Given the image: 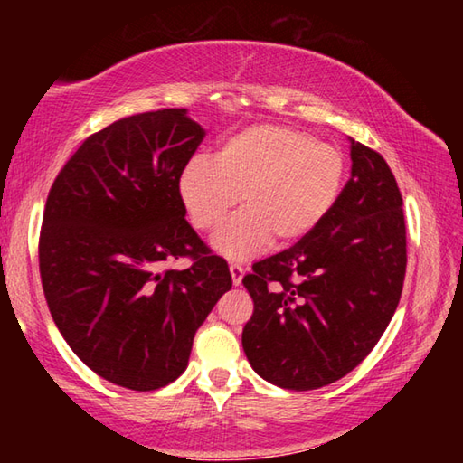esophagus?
Here are the masks:
<instances>
[{
	"label": "esophagus",
	"mask_w": 463,
	"mask_h": 463,
	"mask_svg": "<svg viewBox=\"0 0 463 463\" xmlns=\"http://www.w3.org/2000/svg\"><path fill=\"white\" fill-rule=\"evenodd\" d=\"M229 269H231L232 284H234V286H239L241 281H242V273H245V269H242V265H241V263H231V265H229Z\"/></svg>",
	"instance_id": "esophagus-1"
}]
</instances>
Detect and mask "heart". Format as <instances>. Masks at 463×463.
<instances>
[{
    "mask_svg": "<svg viewBox=\"0 0 463 463\" xmlns=\"http://www.w3.org/2000/svg\"><path fill=\"white\" fill-rule=\"evenodd\" d=\"M347 161L339 146L288 124H253L221 145L216 159L194 156L179 177V195L195 229L214 232V249L247 260L276 241L286 247L325 221L339 200Z\"/></svg>",
    "mask_w": 463,
    "mask_h": 463,
    "instance_id": "b5f03b06",
    "label": "heart"
}]
</instances>
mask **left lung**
<instances>
[{
    "instance_id": "1",
    "label": "left lung",
    "mask_w": 463,
    "mask_h": 463,
    "mask_svg": "<svg viewBox=\"0 0 463 463\" xmlns=\"http://www.w3.org/2000/svg\"><path fill=\"white\" fill-rule=\"evenodd\" d=\"M351 179L331 213L292 247L253 263L242 349L263 380L317 390L370 355L401 302L406 224L396 177L351 140Z\"/></svg>"
}]
</instances>
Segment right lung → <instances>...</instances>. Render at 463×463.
Wrapping results in <instances>:
<instances>
[{
  "label": "right lung",
  "instance_id": "right-lung-1",
  "mask_svg": "<svg viewBox=\"0 0 463 463\" xmlns=\"http://www.w3.org/2000/svg\"><path fill=\"white\" fill-rule=\"evenodd\" d=\"M203 130L185 108L116 120L71 155L46 198L38 265L54 325L116 386L148 392L187 367L232 278L185 221L179 177ZM187 256V270L160 263Z\"/></svg>",
  "mask_w": 463,
  "mask_h": 463
}]
</instances>
